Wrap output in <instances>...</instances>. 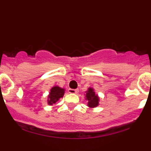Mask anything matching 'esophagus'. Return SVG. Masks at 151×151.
Wrapping results in <instances>:
<instances>
[{"label":"esophagus","mask_w":151,"mask_h":151,"mask_svg":"<svg viewBox=\"0 0 151 151\" xmlns=\"http://www.w3.org/2000/svg\"><path fill=\"white\" fill-rule=\"evenodd\" d=\"M68 92L70 93H77L78 92V89H69Z\"/></svg>","instance_id":"obj_1"}]
</instances>
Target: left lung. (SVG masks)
<instances>
[{
	"instance_id": "left-lung-1",
	"label": "left lung",
	"mask_w": 151,
	"mask_h": 151,
	"mask_svg": "<svg viewBox=\"0 0 151 151\" xmlns=\"http://www.w3.org/2000/svg\"><path fill=\"white\" fill-rule=\"evenodd\" d=\"M86 99L88 101V106L90 108H95L99 105V98L94 92L93 88L89 87L86 91Z\"/></svg>"
}]
</instances>
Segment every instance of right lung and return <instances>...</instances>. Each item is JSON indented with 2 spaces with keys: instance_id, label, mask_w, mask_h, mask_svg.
I'll list each match as a JSON object with an SVG mask.
<instances>
[{
  "instance_id": "1",
  "label": "right lung",
  "mask_w": 151,
  "mask_h": 151,
  "mask_svg": "<svg viewBox=\"0 0 151 151\" xmlns=\"http://www.w3.org/2000/svg\"><path fill=\"white\" fill-rule=\"evenodd\" d=\"M65 93V89H62L58 86H55L50 89V94L48 95L47 104L49 105H53L59 101L60 98H62Z\"/></svg>"
}]
</instances>
